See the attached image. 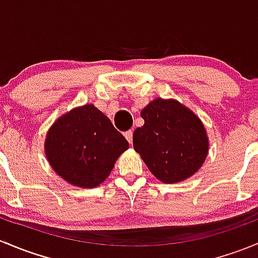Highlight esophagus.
I'll list each match as a JSON object with an SVG mask.
<instances>
[{
	"instance_id": "1",
	"label": "esophagus",
	"mask_w": 258,
	"mask_h": 258,
	"mask_svg": "<svg viewBox=\"0 0 258 258\" xmlns=\"http://www.w3.org/2000/svg\"><path fill=\"white\" fill-rule=\"evenodd\" d=\"M123 136L126 137V140L130 142V144H132V140H134V131H132V130H128V131L124 132Z\"/></svg>"
}]
</instances>
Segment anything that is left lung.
<instances>
[{
	"mask_svg": "<svg viewBox=\"0 0 258 258\" xmlns=\"http://www.w3.org/2000/svg\"><path fill=\"white\" fill-rule=\"evenodd\" d=\"M134 148L148 170L165 183L191 177L204 165L209 137L201 119L176 100L156 98L141 111Z\"/></svg>",
	"mask_w": 258,
	"mask_h": 258,
	"instance_id": "left-lung-1",
	"label": "left lung"
}]
</instances>
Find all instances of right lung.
<instances>
[{
    "label": "right lung",
    "instance_id": "obj_1",
    "mask_svg": "<svg viewBox=\"0 0 258 258\" xmlns=\"http://www.w3.org/2000/svg\"><path fill=\"white\" fill-rule=\"evenodd\" d=\"M128 148L121 132L93 105L76 107L48 130L45 152L54 172L74 186L93 188Z\"/></svg>",
    "mask_w": 258,
    "mask_h": 258
}]
</instances>
